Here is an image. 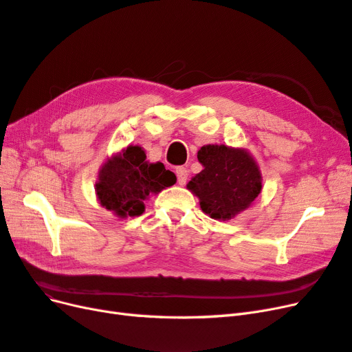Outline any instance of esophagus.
<instances>
[{"mask_svg": "<svg viewBox=\"0 0 352 352\" xmlns=\"http://www.w3.org/2000/svg\"><path fill=\"white\" fill-rule=\"evenodd\" d=\"M176 176H177V184L185 185L188 179V170L185 167H177L176 168Z\"/></svg>", "mask_w": 352, "mask_h": 352, "instance_id": "obj_1", "label": "esophagus"}]
</instances>
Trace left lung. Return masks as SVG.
Listing matches in <instances>:
<instances>
[{
	"mask_svg": "<svg viewBox=\"0 0 352 352\" xmlns=\"http://www.w3.org/2000/svg\"><path fill=\"white\" fill-rule=\"evenodd\" d=\"M201 172L186 188L199 198L201 210L216 220H230L261 192V173L243 148L204 145L198 151Z\"/></svg>",
	"mask_w": 352,
	"mask_h": 352,
	"instance_id": "8db88e82",
	"label": "left lung"
}]
</instances>
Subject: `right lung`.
<instances>
[{"mask_svg": "<svg viewBox=\"0 0 352 352\" xmlns=\"http://www.w3.org/2000/svg\"><path fill=\"white\" fill-rule=\"evenodd\" d=\"M145 151L129 145L105 162L98 173L95 190L100 204L117 217H135L145 211L150 194L176 184V176L163 163L146 162Z\"/></svg>", "mask_w": 352, "mask_h": 352, "instance_id": "add662e5", "label": "right lung"}]
</instances>
